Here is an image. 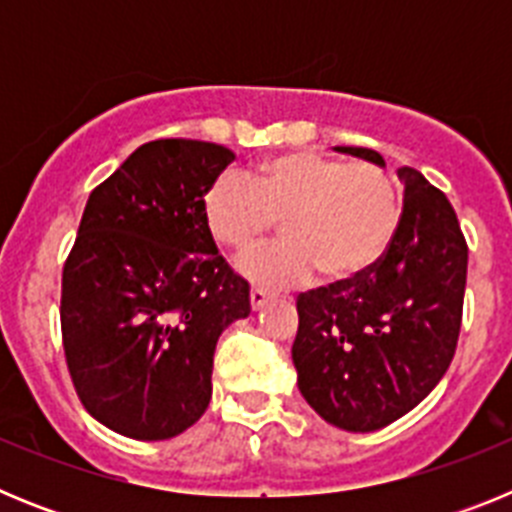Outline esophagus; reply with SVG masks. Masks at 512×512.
<instances>
[{
  "label": "esophagus",
  "instance_id": "1",
  "mask_svg": "<svg viewBox=\"0 0 512 512\" xmlns=\"http://www.w3.org/2000/svg\"><path fill=\"white\" fill-rule=\"evenodd\" d=\"M251 307L253 310H261V307L266 305V302H269V292H266V289H259V287H253L251 289Z\"/></svg>",
  "mask_w": 512,
  "mask_h": 512
}]
</instances>
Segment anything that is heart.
Listing matches in <instances>:
<instances>
[{
    "instance_id": "obj_1",
    "label": "heart",
    "mask_w": 512,
    "mask_h": 512,
    "mask_svg": "<svg viewBox=\"0 0 512 512\" xmlns=\"http://www.w3.org/2000/svg\"><path fill=\"white\" fill-rule=\"evenodd\" d=\"M202 215L215 243L241 253L274 220L284 241L248 253L238 269L264 287H295L320 269L338 282L361 274L390 246L400 217L395 182L374 164H346L312 151L282 153L207 187Z\"/></svg>"
}]
</instances>
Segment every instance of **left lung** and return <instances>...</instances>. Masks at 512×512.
Segmentation results:
<instances>
[{"mask_svg": "<svg viewBox=\"0 0 512 512\" xmlns=\"http://www.w3.org/2000/svg\"><path fill=\"white\" fill-rule=\"evenodd\" d=\"M338 153L384 166L372 148ZM400 223L382 259L297 300V384L325 423L372 433L428 397L454 359L467 243L446 194L402 166Z\"/></svg>", "mask_w": 512, "mask_h": 512, "instance_id": "left-lung-1", "label": "left lung"}]
</instances>
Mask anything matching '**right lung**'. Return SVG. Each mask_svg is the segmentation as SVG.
<instances>
[{"label":"right lung","instance_id":"obj_1","mask_svg":"<svg viewBox=\"0 0 512 512\" xmlns=\"http://www.w3.org/2000/svg\"><path fill=\"white\" fill-rule=\"evenodd\" d=\"M233 158L207 140H151L89 194L63 266V351L84 408L120 436L166 441L197 423L217 338L251 312L202 215Z\"/></svg>","mask_w":512,"mask_h":512}]
</instances>
